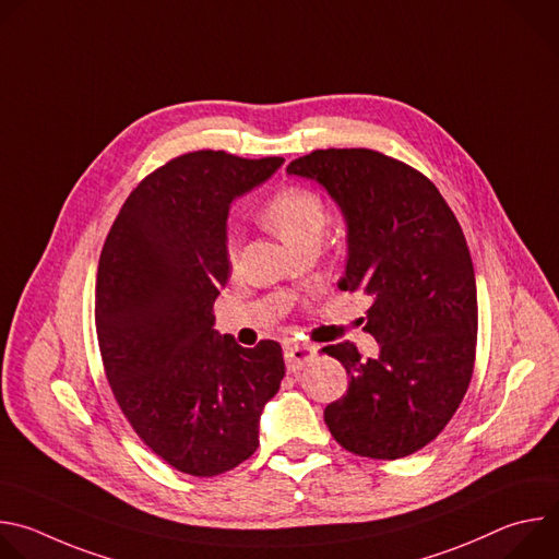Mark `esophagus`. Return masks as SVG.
I'll return each mask as SVG.
<instances>
[{
    "label": "esophagus",
    "mask_w": 559,
    "mask_h": 559,
    "mask_svg": "<svg viewBox=\"0 0 559 559\" xmlns=\"http://www.w3.org/2000/svg\"><path fill=\"white\" fill-rule=\"evenodd\" d=\"M283 352H285V362H287V369H289V371L302 369V367H305L307 362H311L313 356H316V347H313V345L296 343V341L285 343Z\"/></svg>",
    "instance_id": "34e87169"
}]
</instances>
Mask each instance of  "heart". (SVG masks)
Returning a JSON list of instances; mask_svg holds the SVG:
<instances>
[{
	"label": "heart",
	"instance_id": "b5f03b06",
	"mask_svg": "<svg viewBox=\"0 0 559 559\" xmlns=\"http://www.w3.org/2000/svg\"><path fill=\"white\" fill-rule=\"evenodd\" d=\"M263 221L283 238L285 243L296 248L307 238H318L328 225V207L323 199L307 186L287 183L278 188L263 205ZM227 261L236 267V243L227 241Z\"/></svg>",
	"mask_w": 559,
	"mask_h": 559
}]
</instances>
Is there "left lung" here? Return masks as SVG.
<instances>
[{
	"label": "left lung",
	"instance_id": "8db88e82",
	"mask_svg": "<svg viewBox=\"0 0 559 559\" xmlns=\"http://www.w3.org/2000/svg\"><path fill=\"white\" fill-rule=\"evenodd\" d=\"M287 173L341 205L349 259L338 285L371 298L365 332L380 345L378 358L349 341L323 347L349 376L325 425L356 455H412L447 427L473 376L477 292L462 227L423 173L376 150H313Z\"/></svg>",
	"mask_w": 559,
	"mask_h": 559
}]
</instances>
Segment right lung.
Here are the masks:
<instances>
[{"mask_svg":"<svg viewBox=\"0 0 559 559\" xmlns=\"http://www.w3.org/2000/svg\"><path fill=\"white\" fill-rule=\"evenodd\" d=\"M281 164L223 150L170 158L130 192L99 257L95 325L115 401L152 453L194 477L257 451L285 376L276 341L246 349L212 330L229 203Z\"/></svg>","mask_w":559,"mask_h":559,"instance_id":"right-lung-1","label":"right lung"}]
</instances>
